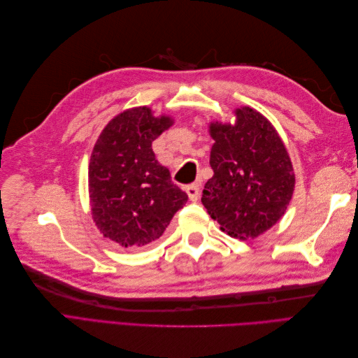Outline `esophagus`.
I'll return each mask as SVG.
<instances>
[{"instance_id":"obj_1","label":"esophagus","mask_w":358,"mask_h":358,"mask_svg":"<svg viewBox=\"0 0 358 358\" xmlns=\"http://www.w3.org/2000/svg\"><path fill=\"white\" fill-rule=\"evenodd\" d=\"M187 194H188V197H189L191 201H197L199 197H200V188H199V185H189L187 188Z\"/></svg>"}]
</instances>
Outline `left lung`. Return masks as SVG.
Listing matches in <instances>:
<instances>
[{"mask_svg":"<svg viewBox=\"0 0 358 358\" xmlns=\"http://www.w3.org/2000/svg\"><path fill=\"white\" fill-rule=\"evenodd\" d=\"M234 117V124H209L213 176L201 203L224 233L249 241L282 218L296 176L282 138L266 116L242 106Z\"/></svg>","mask_w":358,"mask_h":358,"instance_id":"left-lung-1","label":"left lung"}]
</instances>
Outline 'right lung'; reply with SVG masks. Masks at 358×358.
Segmentation results:
<instances>
[{
  "mask_svg": "<svg viewBox=\"0 0 358 358\" xmlns=\"http://www.w3.org/2000/svg\"><path fill=\"white\" fill-rule=\"evenodd\" d=\"M175 119L146 106L116 115L94 146L88 188L91 213L104 237L122 248L155 243L188 196L171 182L152 142Z\"/></svg>",
  "mask_w": 358,
  "mask_h": 358,
  "instance_id": "1",
  "label": "right lung"
}]
</instances>
